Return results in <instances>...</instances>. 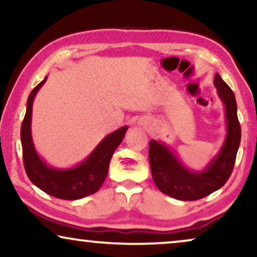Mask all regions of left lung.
<instances>
[{
  "label": "left lung",
  "instance_id": "obj_1",
  "mask_svg": "<svg viewBox=\"0 0 257 257\" xmlns=\"http://www.w3.org/2000/svg\"><path fill=\"white\" fill-rule=\"evenodd\" d=\"M214 86L224 106L226 137L217 154L201 171L188 168L173 150L161 140H151L149 157L154 184L164 194L184 201H193L209 195L226 184L233 171L241 142V127L237 119L235 94L219 73Z\"/></svg>",
  "mask_w": 257,
  "mask_h": 257
}]
</instances>
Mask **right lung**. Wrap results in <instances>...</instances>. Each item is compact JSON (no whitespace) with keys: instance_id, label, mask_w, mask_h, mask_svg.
<instances>
[{"instance_id":"obj_1","label":"right lung","mask_w":257,"mask_h":257,"mask_svg":"<svg viewBox=\"0 0 257 257\" xmlns=\"http://www.w3.org/2000/svg\"><path fill=\"white\" fill-rule=\"evenodd\" d=\"M47 78L45 77L28 97L26 115L21 127L24 168L30 181L49 195L63 200H78L96 193L103 185L112 154L120 145L128 126H122L101 139L92 152L76 166L68 168L50 166L37 153L31 135L33 103Z\"/></svg>"}]
</instances>
